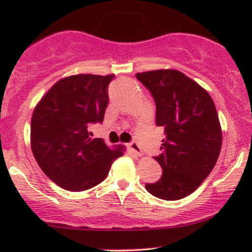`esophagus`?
Returning <instances> with one entry per match:
<instances>
[{"mask_svg": "<svg viewBox=\"0 0 252 252\" xmlns=\"http://www.w3.org/2000/svg\"><path fill=\"white\" fill-rule=\"evenodd\" d=\"M129 148L135 155H137V156L142 155V149H141L140 144H138L137 141H135V140L131 141V142L129 143Z\"/></svg>", "mask_w": 252, "mask_h": 252, "instance_id": "34e87169", "label": "esophagus"}]
</instances>
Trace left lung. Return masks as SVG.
<instances>
[{"label":"left lung","mask_w":252,"mask_h":252,"mask_svg":"<svg viewBox=\"0 0 252 252\" xmlns=\"http://www.w3.org/2000/svg\"><path fill=\"white\" fill-rule=\"evenodd\" d=\"M156 105L155 122L164 129L161 154L155 160L162 175L146 184L150 194L163 200L189 195L209 176L221 149V128L212 98L176 70L136 74Z\"/></svg>","instance_id":"obj_1"}]
</instances>
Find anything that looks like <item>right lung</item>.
<instances>
[{"mask_svg": "<svg viewBox=\"0 0 252 252\" xmlns=\"http://www.w3.org/2000/svg\"><path fill=\"white\" fill-rule=\"evenodd\" d=\"M115 74H77L54 84L35 106L31 146L42 172L63 189H90L109 174L123 155L103 138H92L90 126L103 123L109 103L108 86Z\"/></svg>", "mask_w": 252, "mask_h": 252, "instance_id": "right-lung-1", "label": "right lung"}]
</instances>
